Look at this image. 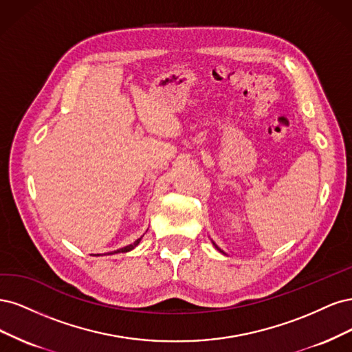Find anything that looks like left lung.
Segmentation results:
<instances>
[{
	"label": "left lung",
	"instance_id": "8db88e82",
	"mask_svg": "<svg viewBox=\"0 0 352 352\" xmlns=\"http://www.w3.org/2000/svg\"><path fill=\"white\" fill-rule=\"evenodd\" d=\"M213 245H214V247H217V248H218V250H219V252H222V250H221V248H219V247H218V245H217V244H214V243H213Z\"/></svg>",
	"mask_w": 352,
	"mask_h": 352
}]
</instances>
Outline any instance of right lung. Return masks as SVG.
Segmentation results:
<instances>
[{
    "label": "right lung",
    "mask_w": 352,
    "mask_h": 352,
    "mask_svg": "<svg viewBox=\"0 0 352 352\" xmlns=\"http://www.w3.org/2000/svg\"><path fill=\"white\" fill-rule=\"evenodd\" d=\"M142 238H143V235H142L140 238H138V240H135L134 243H131V244H129V245H126V247H122V248H118V250H116V252L107 253V254H117V253H127V252H131L134 247H138V245H139V243H140ZM95 256H100V254H95Z\"/></svg>",
    "instance_id": "right-lung-1"
}]
</instances>
